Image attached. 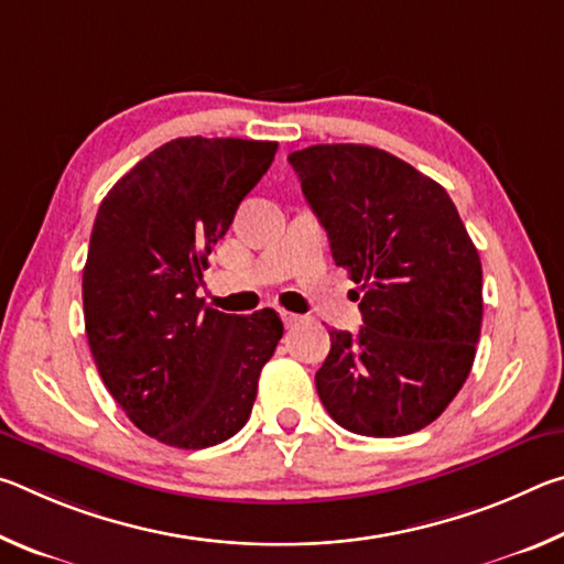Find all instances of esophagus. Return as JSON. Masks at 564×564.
Listing matches in <instances>:
<instances>
[{
  "instance_id": "34e87169",
  "label": "esophagus",
  "mask_w": 564,
  "mask_h": 564,
  "mask_svg": "<svg viewBox=\"0 0 564 564\" xmlns=\"http://www.w3.org/2000/svg\"><path fill=\"white\" fill-rule=\"evenodd\" d=\"M281 318L285 323V328H295V326H301V323H303V316H299V313H289V311H283Z\"/></svg>"
}]
</instances>
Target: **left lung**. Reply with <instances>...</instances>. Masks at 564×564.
<instances>
[{
	"mask_svg": "<svg viewBox=\"0 0 564 564\" xmlns=\"http://www.w3.org/2000/svg\"><path fill=\"white\" fill-rule=\"evenodd\" d=\"M289 161L333 261L362 291V328L330 330L321 403L358 435L423 431L463 388L480 338L482 265L460 214L383 149L316 144Z\"/></svg>",
	"mask_w": 564,
	"mask_h": 564,
	"instance_id": "1",
	"label": "left lung"
}]
</instances>
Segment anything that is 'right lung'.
I'll use <instances>...</instances> for the list:
<instances>
[{"label":"right lung","mask_w":564,"mask_h":564,"mask_svg":"<svg viewBox=\"0 0 564 564\" xmlns=\"http://www.w3.org/2000/svg\"><path fill=\"white\" fill-rule=\"evenodd\" d=\"M275 151V141L181 137L99 206L82 279L89 348L113 400L159 443L202 451L241 431L283 336L273 308L228 316L196 295Z\"/></svg>","instance_id":"obj_1"}]
</instances>
